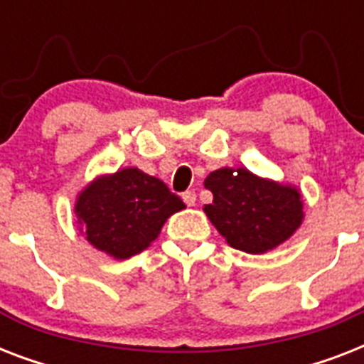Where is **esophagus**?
Segmentation results:
<instances>
[{
    "label": "esophagus",
    "mask_w": 364,
    "mask_h": 364,
    "mask_svg": "<svg viewBox=\"0 0 364 364\" xmlns=\"http://www.w3.org/2000/svg\"><path fill=\"white\" fill-rule=\"evenodd\" d=\"M183 202L187 205H194L196 204V194L193 191H187V193H183Z\"/></svg>",
    "instance_id": "esophagus-1"
}]
</instances>
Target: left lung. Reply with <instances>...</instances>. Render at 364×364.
<instances>
[{"mask_svg":"<svg viewBox=\"0 0 364 364\" xmlns=\"http://www.w3.org/2000/svg\"><path fill=\"white\" fill-rule=\"evenodd\" d=\"M213 204L204 211L234 249L266 253L277 247L302 223V202L296 188L266 181L251 171L221 168L205 177Z\"/></svg>","mask_w":364,"mask_h":364,"instance_id":"obj_1","label":"left lung"}]
</instances>
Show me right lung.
I'll use <instances>...</instances> for the list:
<instances>
[{
	"mask_svg": "<svg viewBox=\"0 0 364 364\" xmlns=\"http://www.w3.org/2000/svg\"><path fill=\"white\" fill-rule=\"evenodd\" d=\"M183 208V200L160 179L126 168L85 188L75 213L94 247L128 259L149 247L166 219Z\"/></svg>",
	"mask_w": 364,
	"mask_h": 364,
	"instance_id": "right-lung-1",
	"label": "right lung"
}]
</instances>
